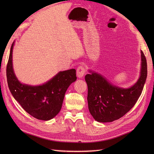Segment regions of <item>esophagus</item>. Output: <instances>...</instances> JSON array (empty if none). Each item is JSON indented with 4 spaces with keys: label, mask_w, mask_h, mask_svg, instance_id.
Wrapping results in <instances>:
<instances>
[{
    "label": "esophagus",
    "mask_w": 154,
    "mask_h": 154,
    "mask_svg": "<svg viewBox=\"0 0 154 154\" xmlns=\"http://www.w3.org/2000/svg\"><path fill=\"white\" fill-rule=\"evenodd\" d=\"M85 72H86L85 67L83 66H80L77 68V71H76L77 76L80 78H82L83 76H84Z\"/></svg>",
    "instance_id": "obj_1"
}]
</instances>
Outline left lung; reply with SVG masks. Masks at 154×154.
<instances>
[{
	"instance_id": "1",
	"label": "left lung",
	"mask_w": 154,
	"mask_h": 154,
	"mask_svg": "<svg viewBox=\"0 0 154 154\" xmlns=\"http://www.w3.org/2000/svg\"><path fill=\"white\" fill-rule=\"evenodd\" d=\"M141 54L140 76L137 82L130 88L115 86L101 74L92 71L85 76L88 110L97 122H114L123 117L136 104L141 94L147 76L146 57L142 51Z\"/></svg>"
}]
</instances>
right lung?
<instances>
[{
  "label": "right lung",
  "instance_id": "obj_1",
  "mask_svg": "<svg viewBox=\"0 0 154 154\" xmlns=\"http://www.w3.org/2000/svg\"><path fill=\"white\" fill-rule=\"evenodd\" d=\"M13 42L6 68L10 91L18 103L27 113L38 119L48 121L57 116L62 109L66 92L76 80L74 69L60 71L50 80L40 85L32 86L18 81L13 68Z\"/></svg>",
  "mask_w": 154,
  "mask_h": 154
}]
</instances>
